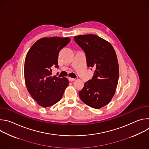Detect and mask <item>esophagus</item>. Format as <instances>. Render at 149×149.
<instances>
[{
    "instance_id": "1",
    "label": "esophagus",
    "mask_w": 149,
    "mask_h": 149,
    "mask_svg": "<svg viewBox=\"0 0 149 149\" xmlns=\"http://www.w3.org/2000/svg\"><path fill=\"white\" fill-rule=\"evenodd\" d=\"M68 80H69L70 81H74L75 80V78H72L69 77V78H68Z\"/></svg>"
}]
</instances>
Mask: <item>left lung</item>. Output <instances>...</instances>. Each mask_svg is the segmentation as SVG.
Masks as SVG:
<instances>
[{"instance_id": "1", "label": "left lung", "mask_w": 149, "mask_h": 149, "mask_svg": "<svg viewBox=\"0 0 149 149\" xmlns=\"http://www.w3.org/2000/svg\"><path fill=\"white\" fill-rule=\"evenodd\" d=\"M74 39L86 54L87 67L94 69L92 79L79 92V98L90 107L99 109L109 103L117 86L119 70L116 52L109 42L96 35H78Z\"/></svg>"}]
</instances>
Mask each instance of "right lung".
Returning <instances> with one entry per match:
<instances>
[{
	"label": "right lung",
	"instance_id": "1",
	"mask_svg": "<svg viewBox=\"0 0 149 149\" xmlns=\"http://www.w3.org/2000/svg\"><path fill=\"white\" fill-rule=\"evenodd\" d=\"M70 38L51 37L37 40L29 49L25 61L24 75L28 92L43 107L54 105L62 98L69 84L67 78L52 77V68H58L59 51Z\"/></svg>",
	"mask_w": 149,
	"mask_h": 149
}]
</instances>
